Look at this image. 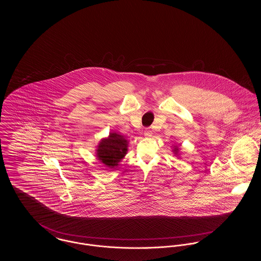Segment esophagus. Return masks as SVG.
Segmentation results:
<instances>
[{
  "mask_svg": "<svg viewBox=\"0 0 261 261\" xmlns=\"http://www.w3.org/2000/svg\"><path fill=\"white\" fill-rule=\"evenodd\" d=\"M144 135L147 137V138L151 137V135H152V131H151L150 129H146V130H145V132H144Z\"/></svg>",
  "mask_w": 261,
  "mask_h": 261,
  "instance_id": "esophagus-1",
  "label": "esophagus"
}]
</instances>
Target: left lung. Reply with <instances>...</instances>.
<instances>
[{
	"instance_id": "left-lung-1",
	"label": "left lung",
	"mask_w": 261,
	"mask_h": 261,
	"mask_svg": "<svg viewBox=\"0 0 261 261\" xmlns=\"http://www.w3.org/2000/svg\"><path fill=\"white\" fill-rule=\"evenodd\" d=\"M180 146H177V145H175L173 147V149H172V151H173L174 155H176V156H178V158H180Z\"/></svg>"
}]
</instances>
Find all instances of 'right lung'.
<instances>
[{
  "label": "right lung",
  "instance_id": "add662e5",
  "mask_svg": "<svg viewBox=\"0 0 261 261\" xmlns=\"http://www.w3.org/2000/svg\"><path fill=\"white\" fill-rule=\"evenodd\" d=\"M129 141L123 135L111 132L107 138H102L97 146V160L110 169H115L124 159L128 151Z\"/></svg>",
  "mask_w": 261,
  "mask_h": 261
}]
</instances>
